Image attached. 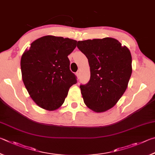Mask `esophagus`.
<instances>
[{
	"mask_svg": "<svg viewBox=\"0 0 155 155\" xmlns=\"http://www.w3.org/2000/svg\"><path fill=\"white\" fill-rule=\"evenodd\" d=\"M76 75H77L78 78L80 77V71H78L76 72Z\"/></svg>",
	"mask_w": 155,
	"mask_h": 155,
	"instance_id": "1",
	"label": "esophagus"
}]
</instances>
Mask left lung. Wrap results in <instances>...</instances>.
Here are the masks:
<instances>
[{
	"label": "left lung",
	"instance_id": "left-lung-1",
	"mask_svg": "<svg viewBox=\"0 0 155 155\" xmlns=\"http://www.w3.org/2000/svg\"><path fill=\"white\" fill-rule=\"evenodd\" d=\"M77 47L88 58L91 69L89 82L80 86L84 104L94 112H105L114 106L127 88L131 52L110 37L80 41Z\"/></svg>",
	"mask_w": 155,
	"mask_h": 155
}]
</instances>
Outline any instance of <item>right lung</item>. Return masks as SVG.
I'll return each instance as SVG.
<instances>
[{
	"mask_svg": "<svg viewBox=\"0 0 155 155\" xmlns=\"http://www.w3.org/2000/svg\"><path fill=\"white\" fill-rule=\"evenodd\" d=\"M76 44L75 40L48 35L32 42L21 56L23 82L32 99L41 108L58 109L69 88L77 83L67 57Z\"/></svg>",
	"mask_w": 155,
	"mask_h": 155,
	"instance_id": "1",
	"label": "right lung"
}]
</instances>
